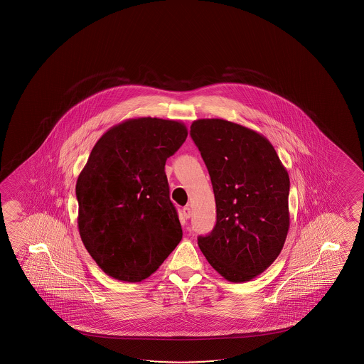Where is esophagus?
Returning a JSON list of instances; mask_svg holds the SVG:
<instances>
[{"mask_svg":"<svg viewBox=\"0 0 364 364\" xmlns=\"http://www.w3.org/2000/svg\"><path fill=\"white\" fill-rule=\"evenodd\" d=\"M181 215H183L184 219H190V216H191V209H190L189 206H185L184 209L181 210Z\"/></svg>","mask_w":364,"mask_h":364,"instance_id":"obj_1","label":"esophagus"}]
</instances>
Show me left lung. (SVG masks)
<instances>
[{
	"instance_id": "obj_1",
	"label": "left lung",
	"mask_w": 364,
	"mask_h": 364,
	"mask_svg": "<svg viewBox=\"0 0 364 364\" xmlns=\"http://www.w3.org/2000/svg\"><path fill=\"white\" fill-rule=\"evenodd\" d=\"M190 135L216 201V224L199 236L200 250L230 282L255 279L277 259L287 237L289 173L269 140L242 125L195 120Z\"/></svg>"
}]
</instances>
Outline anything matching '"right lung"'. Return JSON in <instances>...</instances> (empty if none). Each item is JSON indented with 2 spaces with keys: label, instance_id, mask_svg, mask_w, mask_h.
<instances>
[{
  "label": "right lung",
  "instance_id": "obj_1",
  "mask_svg": "<svg viewBox=\"0 0 364 364\" xmlns=\"http://www.w3.org/2000/svg\"><path fill=\"white\" fill-rule=\"evenodd\" d=\"M186 136L181 122L145 117L112 127L90 151L75 185L78 229L110 277L148 279L183 237L165 163Z\"/></svg>",
  "mask_w": 364,
  "mask_h": 364
}]
</instances>
